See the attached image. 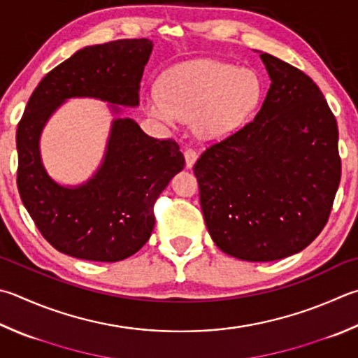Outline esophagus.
Instances as JSON below:
<instances>
[{"mask_svg": "<svg viewBox=\"0 0 358 358\" xmlns=\"http://www.w3.org/2000/svg\"><path fill=\"white\" fill-rule=\"evenodd\" d=\"M197 161V153L191 150V148H187V150L185 152V164H186V169H191L194 166V162Z\"/></svg>", "mask_w": 358, "mask_h": 358, "instance_id": "esophagus-1", "label": "esophagus"}]
</instances>
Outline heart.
I'll use <instances>...</instances> for the list:
<instances>
[{"instance_id": "heart-1", "label": "heart", "mask_w": 358, "mask_h": 358, "mask_svg": "<svg viewBox=\"0 0 358 358\" xmlns=\"http://www.w3.org/2000/svg\"><path fill=\"white\" fill-rule=\"evenodd\" d=\"M263 96L257 73L217 59H194L173 67L162 90L142 92L144 111L169 128L194 120L205 142H220L241 129Z\"/></svg>"}]
</instances>
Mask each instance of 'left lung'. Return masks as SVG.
<instances>
[{
	"mask_svg": "<svg viewBox=\"0 0 358 358\" xmlns=\"http://www.w3.org/2000/svg\"><path fill=\"white\" fill-rule=\"evenodd\" d=\"M271 87L250 123L194 164L214 244L245 262L303 250L327 224L341 178L338 127L320 87L259 53Z\"/></svg>",
	"mask_w": 358,
	"mask_h": 358,
	"instance_id": "obj_1",
	"label": "left lung"
}]
</instances>
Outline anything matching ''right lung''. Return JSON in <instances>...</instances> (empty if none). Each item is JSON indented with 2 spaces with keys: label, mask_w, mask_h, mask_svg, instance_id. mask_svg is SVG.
Here are the masks:
<instances>
[{
  "label": "right lung",
  "mask_w": 358,
  "mask_h": 358,
  "mask_svg": "<svg viewBox=\"0 0 358 358\" xmlns=\"http://www.w3.org/2000/svg\"><path fill=\"white\" fill-rule=\"evenodd\" d=\"M148 38H123L78 50L38 83L17 128L18 192L42 236L66 255L114 263L150 238L153 203L185 158L175 141L150 138L120 106L139 105V84L152 55ZM110 103L115 114L107 152L87 182L64 187L41 162L40 134L69 98Z\"/></svg>",
  "instance_id": "add662e5"
}]
</instances>
